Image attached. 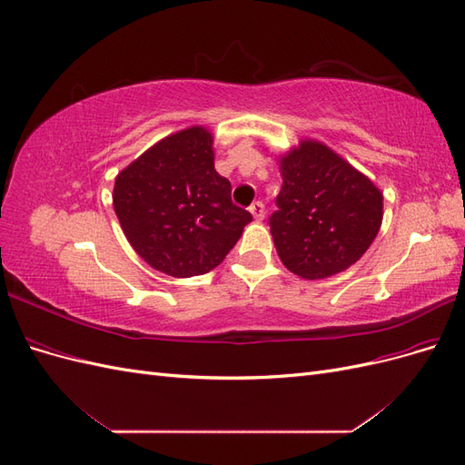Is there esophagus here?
Returning a JSON list of instances; mask_svg holds the SVG:
<instances>
[{"label":"esophagus","mask_w":465,"mask_h":465,"mask_svg":"<svg viewBox=\"0 0 465 465\" xmlns=\"http://www.w3.org/2000/svg\"><path fill=\"white\" fill-rule=\"evenodd\" d=\"M250 213L254 215L256 221H262L265 217V209H263V203L262 202H254L250 205Z\"/></svg>","instance_id":"esophagus-1"}]
</instances>
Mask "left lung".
Instances as JSON below:
<instances>
[{
    "mask_svg": "<svg viewBox=\"0 0 465 465\" xmlns=\"http://www.w3.org/2000/svg\"><path fill=\"white\" fill-rule=\"evenodd\" d=\"M277 163L283 186L270 227L279 260L308 281L345 272L380 231L382 192L316 139H301Z\"/></svg>",
    "mask_w": 465,
    "mask_h": 465,
    "instance_id": "obj_1",
    "label": "left lung"
}]
</instances>
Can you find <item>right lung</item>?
Segmentation results:
<instances>
[{
	"label": "right lung",
	"mask_w": 465,
	"mask_h": 465,
	"mask_svg": "<svg viewBox=\"0 0 465 465\" xmlns=\"http://www.w3.org/2000/svg\"><path fill=\"white\" fill-rule=\"evenodd\" d=\"M120 227L153 270L203 275L224 260L252 215L231 200L203 125L166 135L118 173L112 193Z\"/></svg>",
	"instance_id": "right-lung-1"
}]
</instances>
